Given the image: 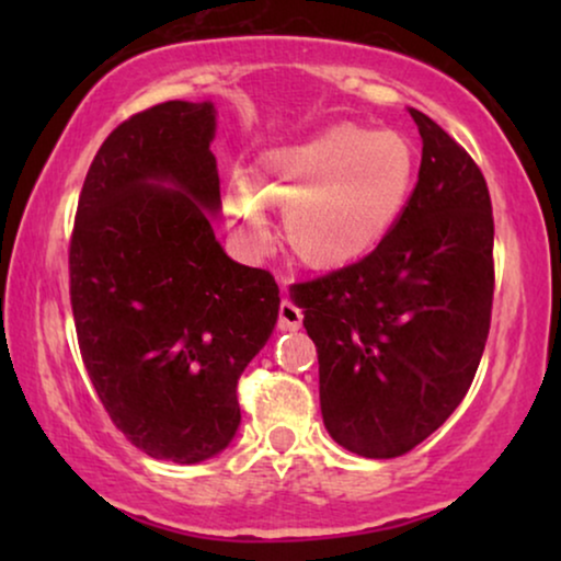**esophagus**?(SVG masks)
I'll list each match as a JSON object with an SVG mask.
<instances>
[{"instance_id":"34e87169","label":"esophagus","mask_w":561,"mask_h":561,"mask_svg":"<svg viewBox=\"0 0 561 561\" xmlns=\"http://www.w3.org/2000/svg\"><path fill=\"white\" fill-rule=\"evenodd\" d=\"M301 321H304L301 309L283 298L280 306H278V329H280V332H296V329H301Z\"/></svg>"}]
</instances>
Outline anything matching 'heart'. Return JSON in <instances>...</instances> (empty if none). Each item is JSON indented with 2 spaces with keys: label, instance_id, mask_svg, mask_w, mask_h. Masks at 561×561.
I'll return each mask as SVG.
<instances>
[{
  "label": "heart",
  "instance_id": "obj_1",
  "mask_svg": "<svg viewBox=\"0 0 561 561\" xmlns=\"http://www.w3.org/2000/svg\"><path fill=\"white\" fill-rule=\"evenodd\" d=\"M416 181V152L401 133L334 125L267 152L253 194L232 188L227 217L255 244L267 240L260 204L283 206V234L311 267H342L373 252L401 219Z\"/></svg>",
  "mask_w": 561,
  "mask_h": 561
}]
</instances>
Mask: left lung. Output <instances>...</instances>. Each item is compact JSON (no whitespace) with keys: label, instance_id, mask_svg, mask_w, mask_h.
<instances>
[{"label":"left lung","instance_id":"8db88e82","mask_svg":"<svg viewBox=\"0 0 561 561\" xmlns=\"http://www.w3.org/2000/svg\"><path fill=\"white\" fill-rule=\"evenodd\" d=\"M419 183L386 240L301 283L319 355V401L340 447L393 459L432 436L478 373L493 313V204L455 137L411 110Z\"/></svg>","mask_w":561,"mask_h":561}]
</instances>
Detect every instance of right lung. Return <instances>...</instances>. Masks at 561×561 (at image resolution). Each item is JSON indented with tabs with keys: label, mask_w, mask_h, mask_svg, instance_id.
I'll return each mask as SVG.
<instances>
[{
	"label": "right lung",
	"mask_w": 561,
	"mask_h": 561,
	"mask_svg": "<svg viewBox=\"0 0 561 561\" xmlns=\"http://www.w3.org/2000/svg\"><path fill=\"white\" fill-rule=\"evenodd\" d=\"M211 140L209 102H163L122 122L91 160L68 242L91 386L127 442L179 465L232 442L237 380L280 304L273 275L234 263L214 237Z\"/></svg>",
	"instance_id": "obj_1"
}]
</instances>
